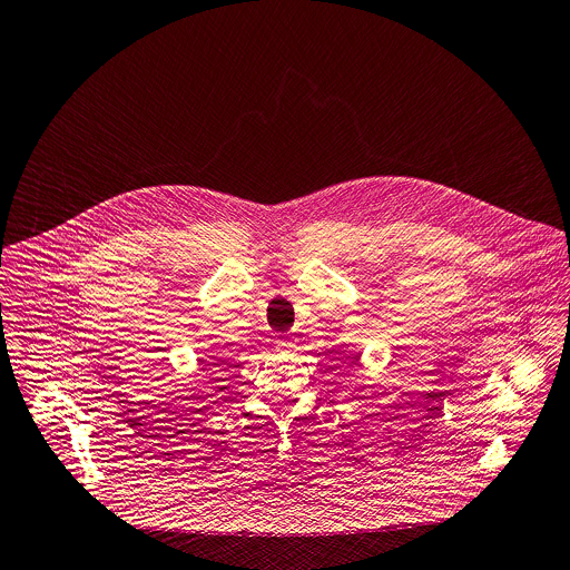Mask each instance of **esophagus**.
Here are the masks:
<instances>
[{"mask_svg":"<svg viewBox=\"0 0 570 570\" xmlns=\"http://www.w3.org/2000/svg\"><path fill=\"white\" fill-rule=\"evenodd\" d=\"M276 346L283 348V351H294V348H296V342H294V340H278Z\"/></svg>","mask_w":570,"mask_h":570,"instance_id":"1","label":"esophagus"}]
</instances>
